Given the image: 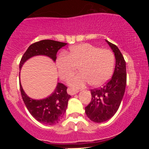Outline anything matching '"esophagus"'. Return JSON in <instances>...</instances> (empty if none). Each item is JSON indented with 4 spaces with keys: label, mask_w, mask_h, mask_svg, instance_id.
I'll use <instances>...</instances> for the list:
<instances>
[{
    "label": "esophagus",
    "mask_w": 149,
    "mask_h": 149,
    "mask_svg": "<svg viewBox=\"0 0 149 149\" xmlns=\"http://www.w3.org/2000/svg\"><path fill=\"white\" fill-rule=\"evenodd\" d=\"M67 92H68V93H69V95H76V93H78V90H73V89H70V88L68 89Z\"/></svg>",
    "instance_id": "esophagus-1"
}]
</instances>
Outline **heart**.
Here are the masks:
<instances>
[{"instance_id": "obj_1", "label": "heart", "mask_w": 149, "mask_h": 149, "mask_svg": "<svg viewBox=\"0 0 149 149\" xmlns=\"http://www.w3.org/2000/svg\"><path fill=\"white\" fill-rule=\"evenodd\" d=\"M115 57L111 51L90 43H81L69 48V54L61 52L57 59L58 73L62 80H67L76 71L80 73L68 81L70 86L80 88L90 83L95 87L104 85L111 76Z\"/></svg>"}]
</instances>
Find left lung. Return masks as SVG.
Masks as SVG:
<instances>
[{
    "mask_svg": "<svg viewBox=\"0 0 149 149\" xmlns=\"http://www.w3.org/2000/svg\"><path fill=\"white\" fill-rule=\"evenodd\" d=\"M116 57V66L112 78L102 88L91 90L92 99L85 108V113L92 121L103 123L117 112L123 97L127 83L126 64L118 47L107 40Z\"/></svg>",
    "mask_w": 149,
    "mask_h": 149,
    "instance_id": "1",
    "label": "left lung"
}]
</instances>
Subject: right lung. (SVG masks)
<instances>
[{
    "label": "right lung",
    "mask_w": 149,
    "mask_h": 149,
    "mask_svg": "<svg viewBox=\"0 0 149 149\" xmlns=\"http://www.w3.org/2000/svg\"><path fill=\"white\" fill-rule=\"evenodd\" d=\"M67 43L52 40H42L31 44L22 56L19 69L27 59L36 55H45L55 61L57 52ZM22 100L31 116L38 122L46 125L57 124L62 118L67 108L71 95L66 92L67 87L58 83L57 88L50 96L43 100L31 99L25 94L19 83Z\"/></svg>",
    "instance_id": "right-lung-1"
}]
</instances>
